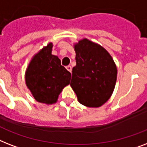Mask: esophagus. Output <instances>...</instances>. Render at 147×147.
<instances>
[{"label": "esophagus", "instance_id": "34e87169", "mask_svg": "<svg viewBox=\"0 0 147 147\" xmlns=\"http://www.w3.org/2000/svg\"><path fill=\"white\" fill-rule=\"evenodd\" d=\"M66 69L68 70L69 71H70V72H71V66H70V65H68V66L66 67Z\"/></svg>", "mask_w": 147, "mask_h": 147}]
</instances>
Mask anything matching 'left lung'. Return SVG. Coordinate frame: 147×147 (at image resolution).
I'll use <instances>...</instances> for the list:
<instances>
[{
    "label": "left lung",
    "instance_id": "left-lung-1",
    "mask_svg": "<svg viewBox=\"0 0 147 147\" xmlns=\"http://www.w3.org/2000/svg\"><path fill=\"white\" fill-rule=\"evenodd\" d=\"M76 65L70 85L79 103L99 107L108 100L116 84L117 69L110 53L100 45L84 38L74 45Z\"/></svg>",
    "mask_w": 147,
    "mask_h": 147
}]
</instances>
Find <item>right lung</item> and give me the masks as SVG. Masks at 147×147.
<instances>
[{
  "label": "right lung",
  "mask_w": 147,
  "mask_h": 147,
  "mask_svg": "<svg viewBox=\"0 0 147 147\" xmlns=\"http://www.w3.org/2000/svg\"><path fill=\"white\" fill-rule=\"evenodd\" d=\"M53 47L50 42L36 53L25 72L26 85L33 97L46 105L56 103L71 77V73L61 65L59 57L52 54Z\"/></svg>",
  "instance_id": "right-lung-1"
}]
</instances>
